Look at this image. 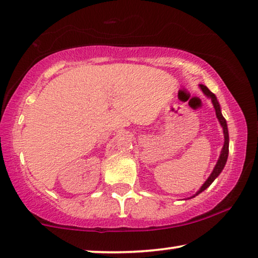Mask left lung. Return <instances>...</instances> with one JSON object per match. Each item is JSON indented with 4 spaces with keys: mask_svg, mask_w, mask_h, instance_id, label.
<instances>
[{
    "mask_svg": "<svg viewBox=\"0 0 258 258\" xmlns=\"http://www.w3.org/2000/svg\"><path fill=\"white\" fill-rule=\"evenodd\" d=\"M199 88H201L202 91L204 92V95L207 96L211 99V102H212V104L214 106V110H215V114H217V118L219 122H220L222 131H224V138H225V142H224V147H222L221 152H220V156H219L218 159V162L215 164V167L213 169V171L211 172V175L209 176V178L205 180V183L203 184L201 186V189H199L197 192H196V195L192 196L190 198H194L196 196H198L201 192H203L204 190H206L207 187H209L211 184L214 182V179L218 177L219 175H220V172L222 171V169L225 168V164L227 162V159H228V152H229V134H228V127H227V122H226V119L224 118L221 113V109H220V104H219L217 97H215V95L213 94L212 91H210L209 88L206 86H204V84H199ZM189 198V199H190Z\"/></svg>",
    "mask_w": 258,
    "mask_h": 258,
    "instance_id": "1",
    "label": "left lung"
}]
</instances>
